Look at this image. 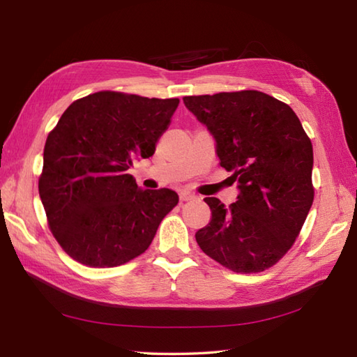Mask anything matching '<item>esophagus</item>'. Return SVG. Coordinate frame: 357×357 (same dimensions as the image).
Listing matches in <instances>:
<instances>
[{
	"label": "esophagus",
	"instance_id": "obj_1",
	"mask_svg": "<svg viewBox=\"0 0 357 357\" xmlns=\"http://www.w3.org/2000/svg\"><path fill=\"white\" fill-rule=\"evenodd\" d=\"M193 198H195V195L190 193V192H187V190H183V192L179 193V199L181 201H190Z\"/></svg>",
	"mask_w": 357,
	"mask_h": 357
}]
</instances>
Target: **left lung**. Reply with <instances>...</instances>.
<instances>
[{"instance_id": "left-lung-1", "label": "left lung", "mask_w": 357, "mask_h": 357, "mask_svg": "<svg viewBox=\"0 0 357 357\" xmlns=\"http://www.w3.org/2000/svg\"><path fill=\"white\" fill-rule=\"evenodd\" d=\"M216 141L238 201L206 198L208 225L196 231L206 255L236 273L273 267L299 236L314 188L313 146L290 105L257 90L184 96Z\"/></svg>"}]
</instances>
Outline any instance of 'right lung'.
Masks as SVG:
<instances>
[{"instance_id": "add662e5", "label": "right lung", "mask_w": 357, "mask_h": 357, "mask_svg": "<svg viewBox=\"0 0 357 357\" xmlns=\"http://www.w3.org/2000/svg\"><path fill=\"white\" fill-rule=\"evenodd\" d=\"M178 104L105 90L72 102L49 133L38 188L53 236L75 261L116 267L151 244L178 193L141 190L128 169L155 153Z\"/></svg>"}]
</instances>
